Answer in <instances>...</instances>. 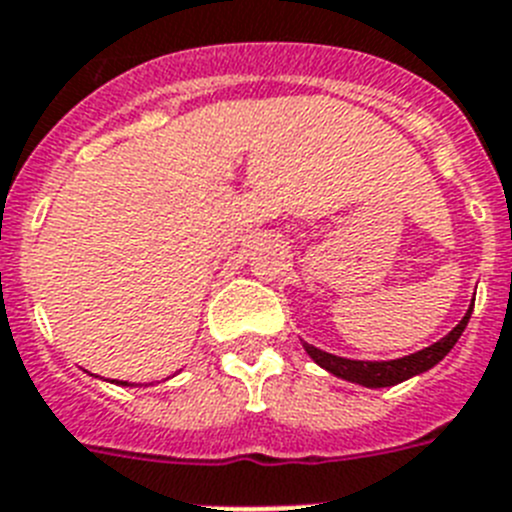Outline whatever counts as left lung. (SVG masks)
Wrapping results in <instances>:
<instances>
[{"instance_id": "left-lung-1", "label": "left lung", "mask_w": 512, "mask_h": 512, "mask_svg": "<svg viewBox=\"0 0 512 512\" xmlns=\"http://www.w3.org/2000/svg\"><path fill=\"white\" fill-rule=\"evenodd\" d=\"M471 309H474V299H471L469 311L464 314L456 327L448 332L446 337H441L438 342H433L430 348L417 350L412 355H404V358H397V361H350V358H340V355L324 353V350L314 348L309 342H304V350L309 353V358L317 366H322L324 371L335 373L337 379L353 381V384L368 386V389H384V386L402 384V381L412 379L417 373H425L428 368H433L435 363H441L451 348L456 345V340L461 337V332L466 330L469 324Z\"/></svg>"}]
</instances>
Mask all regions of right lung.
Listing matches in <instances>:
<instances>
[{"mask_svg": "<svg viewBox=\"0 0 512 512\" xmlns=\"http://www.w3.org/2000/svg\"><path fill=\"white\" fill-rule=\"evenodd\" d=\"M121 384H123V386H131V384H128V381H121Z\"/></svg>", "mask_w": 512, "mask_h": 512, "instance_id": "right-lung-1", "label": "right lung"}]
</instances>
